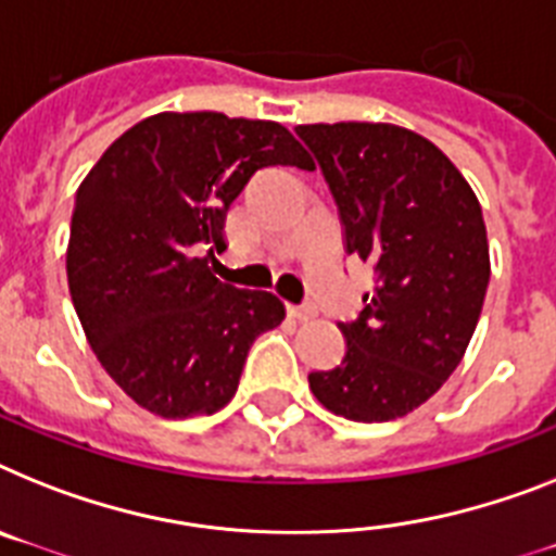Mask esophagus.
I'll use <instances>...</instances> for the list:
<instances>
[{"label":"esophagus","mask_w":556,"mask_h":556,"mask_svg":"<svg viewBox=\"0 0 556 556\" xmlns=\"http://www.w3.org/2000/svg\"><path fill=\"white\" fill-rule=\"evenodd\" d=\"M288 314L300 321L316 319V307L314 305H288Z\"/></svg>","instance_id":"obj_1"}]
</instances>
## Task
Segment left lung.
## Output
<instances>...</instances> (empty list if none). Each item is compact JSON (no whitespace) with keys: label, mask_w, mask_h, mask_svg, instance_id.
<instances>
[{"label":"left lung","mask_w":556,"mask_h":556,"mask_svg":"<svg viewBox=\"0 0 556 556\" xmlns=\"http://www.w3.org/2000/svg\"><path fill=\"white\" fill-rule=\"evenodd\" d=\"M344 223L348 254L376 268L348 353L307 376L321 407L379 424L421 407L460 365L489 286L483 212L458 166L395 124H302Z\"/></svg>","instance_id":"8db88e82"}]
</instances>
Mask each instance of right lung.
<instances>
[{"mask_svg":"<svg viewBox=\"0 0 556 556\" xmlns=\"http://www.w3.org/2000/svg\"><path fill=\"white\" fill-rule=\"evenodd\" d=\"M314 161L277 121L157 112L115 138L76 191L67 286L110 379L163 418L235 399L249 348L286 319L277 293L214 277L226 212L256 169Z\"/></svg>","mask_w":556,"mask_h":556,"instance_id":"1","label":"right lung"}]
</instances>
